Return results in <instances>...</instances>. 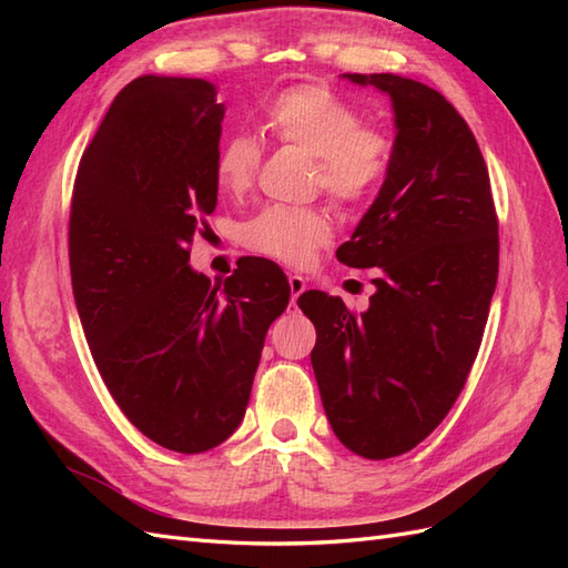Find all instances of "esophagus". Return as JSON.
Returning a JSON list of instances; mask_svg holds the SVG:
<instances>
[{"label": "esophagus", "instance_id": "obj_1", "mask_svg": "<svg viewBox=\"0 0 568 568\" xmlns=\"http://www.w3.org/2000/svg\"><path fill=\"white\" fill-rule=\"evenodd\" d=\"M287 285H291V297H293V303H295V300L307 291V277L297 275V273H291V275H287Z\"/></svg>", "mask_w": 568, "mask_h": 568}]
</instances>
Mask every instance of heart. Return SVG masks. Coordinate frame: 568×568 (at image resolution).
Here are the masks:
<instances>
[{
    "label": "heart",
    "instance_id": "1",
    "mask_svg": "<svg viewBox=\"0 0 568 568\" xmlns=\"http://www.w3.org/2000/svg\"><path fill=\"white\" fill-rule=\"evenodd\" d=\"M263 129L281 143L317 159V183L339 202H361L381 185L390 146L381 131L324 84L283 90L263 110ZM261 165V146L246 134L224 136L214 153V178L226 195H244ZM332 216L315 207L261 210L244 229L246 244L275 261L300 265L332 239Z\"/></svg>",
    "mask_w": 568,
    "mask_h": 568
}]
</instances>
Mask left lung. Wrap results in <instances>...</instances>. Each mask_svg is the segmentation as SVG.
I'll list each match as a JSON object with an SVG mask.
<instances>
[{
    "label": "left lung",
    "mask_w": 568,
    "mask_h": 568,
    "mask_svg": "<svg viewBox=\"0 0 568 568\" xmlns=\"http://www.w3.org/2000/svg\"><path fill=\"white\" fill-rule=\"evenodd\" d=\"M390 100L388 171L352 239L348 268H376L361 315L310 291L312 368L336 437L364 458L413 449L449 413L474 366L498 283V216L486 161L444 94L393 72H344Z\"/></svg>",
    "instance_id": "obj_1"
}]
</instances>
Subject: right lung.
Segmentation results:
<instances>
[{"mask_svg":"<svg viewBox=\"0 0 568 568\" xmlns=\"http://www.w3.org/2000/svg\"><path fill=\"white\" fill-rule=\"evenodd\" d=\"M224 104L202 78L141 75L116 94L78 168L70 275L100 376L131 425L180 454L244 419L271 322L291 300L273 261L222 283L190 265L216 207Z\"/></svg>","mask_w":568,"mask_h":568,"instance_id":"1","label":"right lung"}]
</instances>
